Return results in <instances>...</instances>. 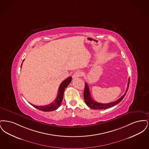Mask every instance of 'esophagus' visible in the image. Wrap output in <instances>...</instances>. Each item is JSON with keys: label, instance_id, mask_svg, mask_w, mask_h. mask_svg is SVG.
<instances>
[{"label": "esophagus", "instance_id": "esophagus-1", "mask_svg": "<svg viewBox=\"0 0 149 149\" xmlns=\"http://www.w3.org/2000/svg\"><path fill=\"white\" fill-rule=\"evenodd\" d=\"M82 74L80 71H76L75 72H74V74L72 75V78L73 79H77V78H79L81 76Z\"/></svg>", "mask_w": 149, "mask_h": 149}]
</instances>
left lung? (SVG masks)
<instances>
[{
    "label": "left lung",
    "instance_id": "8db88e82",
    "mask_svg": "<svg viewBox=\"0 0 149 149\" xmlns=\"http://www.w3.org/2000/svg\"><path fill=\"white\" fill-rule=\"evenodd\" d=\"M129 84H130V78L128 79L127 88L126 91V92L120 97V98L117 99V100L114 101L113 102L103 104V103H98L97 102H95L92 98L90 91H89V86L86 83H85V88H84V98L85 103L88 106L93 109H107V108H111L112 107L114 106L116 104H117L118 103H119L120 101L123 99V98L125 97V96L126 95L128 89L129 87Z\"/></svg>",
    "mask_w": 149,
    "mask_h": 149
}]
</instances>
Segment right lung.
I'll return each mask as SVG.
<instances>
[{
	"mask_svg": "<svg viewBox=\"0 0 149 149\" xmlns=\"http://www.w3.org/2000/svg\"><path fill=\"white\" fill-rule=\"evenodd\" d=\"M71 80H72V78L69 77L61 83V84L59 86L58 90L57 96L55 100H54V102H53L52 103H50L48 105L43 106H38L33 105L32 104H31L34 107H35L36 108L38 109L39 110L44 111V112H50V111H53L56 110L60 106V104L62 102V100L63 99L64 91H65V88L70 83Z\"/></svg>",
	"mask_w": 149,
	"mask_h": 149,
	"instance_id": "right-lung-1",
	"label": "right lung"
}]
</instances>
